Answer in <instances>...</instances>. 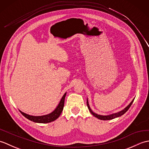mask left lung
I'll list each match as a JSON object with an SVG mask.
<instances>
[{"label": "left lung", "mask_w": 149, "mask_h": 149, "mask_svg": "<svg viewBox=\"0 0 149 149\" xmlns=\"http://www.w3.org/2000/svg\"><path fill=\"white\" fill-rule=\"evenodd\" d=\"M134 99H132V100L130 102V104H129V105L125 107L124 109H122V111H120L117 112V113H113V114H110V115H98V114L95 113V112H93L91 109L90 108V106L89 105V102H88V100L87 99V106H88V108L89 109L90 112L92 114V115L95 116L98 119H100V120H112L114 119L115 118H117V117H119V116H121L122 115H123V114L127 112V111L129 109V107H131V106L132 105V102H133Z\"/></svg>", "instance_id": "obj_1"}]
</instances>
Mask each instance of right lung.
<instances>
[{
	"instance_id": "obj_1",
	"label": "right lung",
	"mask_w": 149,
	"mask_h": 149,
	"mask_svg": "<svg viewBox=\"0 0 149 149\" xmlns=\"http://www.w3.org/2000/svg\"><path fill=\"white\" fill-rule=\"evenodd\" d=\"M66 95V92L63 95V96L62 97L61 100L59 101V102L58 104V105L57 106V107L55 108V109L52 111L51 113H50L47 115H42V116H33V115H28V114L25 113L24 112L21 111L20 110V112L28 120H31V121H33L34 122L36 123H49L54 121L57 118H59V116L61 115L63 109V107H64V103H65V99Z\"/></svg>"
}]
</instances>
